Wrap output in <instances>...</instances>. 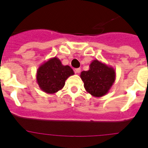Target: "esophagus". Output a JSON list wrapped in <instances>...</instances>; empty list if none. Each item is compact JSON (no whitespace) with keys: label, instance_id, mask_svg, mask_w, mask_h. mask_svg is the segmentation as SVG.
<instances>
[{"label":"esophagus","instance_id":"1","mask_svg":"<svg viewBox=\"0 0 148 148\" xmlns=\"http://www.w3.org/2000/svg\"><path fill=\"white\" fill-rule=\"evenodd\" d=\"M75 73H81V69L80 68H76V69H75Z\"/></svg>","mask_w":148,"mask_h":148}]
</instances>
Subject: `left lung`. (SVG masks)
I'll return each mask as SVG.
<instances>
[{"mask_svg":"<svg viewBox=\"0 0 148 148\" xmlns=\"http://www.w3.org/2000/svg\"><path fill=\"white\" fill-rule=\"evenodd\" d=\"M86 91L94 97H101L108 93L116 80V70L97 59L93 60L87 71L80 75Z\"/></svg>","mask_w":148,"mask_h":148,"instance_id":"1","label":"left lung"}]
</instances>
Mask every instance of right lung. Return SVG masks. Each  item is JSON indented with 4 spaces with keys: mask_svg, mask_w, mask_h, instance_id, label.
<instances>
[{
    "mask_svg": "<svg viewBox=\"0 0 148 148\" xmlns=\"http://www.w3.org/2000/svg\"><path fill=\"white\" fill-rule=\"evenodd\" d=\"M73 75L74 72L70 66L63 65L58 58L54 57L39 66L36 73V80L42 91L53 94L61 90L66 79Z\"/></svg>",
    "mask_w": 148,
    "mask_h": 148,
    "instance_id": "1",
    "label": "right lung"
}]
</instances>
